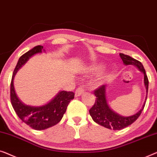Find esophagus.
Listing matches in <instances>:
<instances>
[{
	"label": "esophagus",
	"mask_w": 157,
	"mask_h": 157,
	"mask_svg": "<svg viewBox=\"0 0 157 157\" xmlns=\"http://www.w3.org/2000/svg\"><path fill=\"white\" fill-rule=\"evenodd\" d=\"M84 92H85V90H84L82 87H79L76 90L75 94V97L77 98V97H79L81 95V94H82Z\"/></svg>",
	"instance_id": "1"
}]
</instances>
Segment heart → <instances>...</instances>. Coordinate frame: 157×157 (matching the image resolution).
I'll return each mask as SVG.
<instances>
[{
  "mask_svg": "<svg viewBox=\"0 0 157 157\" xmlns=\"http://www.w3.org/2000/svg\"><path fill=\"white\" fill-rule=\"evenodd\" d=\"M101 68H102V66L98 65H96L95 67H94V70H100Z\"/></svg>",
  "mask_w": 157,
  "mask_h": 157,
  "instance_id": "heart-1",
  "label": "heart"
}]
</instances>
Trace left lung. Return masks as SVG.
I'll use <instances>...</instances> for the list:
<instances>
[{
    "label": "left lung",
    "mask_w": 157,
    "mask_h": 157,
    "mask_svg": "<svg viewBox=\"0 0 157 157\" xmlns=\"http://www.w3.org/2000/svg\"><path fill=\"white\" fill-rule=\"evenodd\" d=\"M121 59H122L124 64L125 65H134L144 74V83L146 88V95L145 101L143 105L142 109L138 112L133 115L129 117L122 116L120 114L116 113L110 108L109 104L106 97V91H107V85H101V87L95 90L94 92V95L96 96V100L94 102L93 107L90 109V114L96 123L102 127L107 128L109 129L114 130H121L124 128L128 127L132 123L135 122L137 120L139 117L140 116L142 110L144 109L145 106L146 100L147 98L148 93V87H149V80H148L147 76L146 75V71L142 64L140 61L132 58L129 56L124 55L123 53H120Z\"/></svg>",
    "instance_id": "obj_1"
}]
</instances>
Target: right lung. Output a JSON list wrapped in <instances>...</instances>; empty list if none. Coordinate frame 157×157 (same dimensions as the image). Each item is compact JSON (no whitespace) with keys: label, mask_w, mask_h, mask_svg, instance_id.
I'll return each instance as SVG.
<instances>
[{"label":"right lung","mask_w":157,"mask_h":157,"mask_svg":"<svg viewBox=\"0 0 157 157\" xmlns=\"http://www.w3.org/2000/svg\"><path fill=\"white\" fill-rule=\"evenodd\" d=\"M42 52H45L43 47L37 45L20 57L10 83V101L15 113L23 122L35 130L46 129L60 122L70 101L75 96L72 92L60 91L49 102L41 106L27 105L18 98L13 85L15 75L30 57Z\"/></svg>","instance_id":"obj_1"}]
</instances>
